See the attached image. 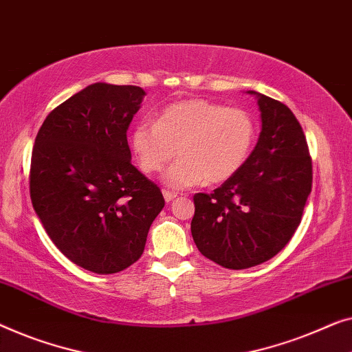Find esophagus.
Returning a JSON list of instances; mask_svg holds the SVG:
<instances>
[{"mask_svg": "<svg viewBox=\"0 0 352 352\" xmlns=\"http://www.w3.org/2000/svg\"><path fill=\"white\" fill-rule=\"evenodd\" d=\"M162 193H164V198H165L166 203L173 201V200H175V198L177 197V193H176V192H171V190H164Z\"/></svg>", "mask_w": 352, "mask_h": 352, "instance_id": "obj_1", "label": "esophagus"}]
</instances>
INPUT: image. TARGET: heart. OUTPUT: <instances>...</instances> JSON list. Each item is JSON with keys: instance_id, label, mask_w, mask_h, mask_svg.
Listing matches in <instances>:
<instances>
[{"instance_id": "b5f03b06", "label": "heart", "mask_w": 352, "mask_h": 352, "mask_svg": "<svg viewBox=\"0 0 352 352\" xmlns=\"http://www.w3.org/2000/svg\"><path fill=\"white\" fill-rule=\"evenodd\" d=\"M257 140V125L248 111L184 100L157 116L155 124L140 122L130 133V147L141 171L155 175L175 159L165 175L170 187L186 188L203 181L219 184L246 164Z\"/></svg>"}]
</instances>
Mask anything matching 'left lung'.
<instances>
[{
    "label": "left lung",
    "mask_w": 352,
    "mask_h": 352,
    "mask_svg": "<svg viewBox=\"0 0 352 352\" xmlns=\"http://www.w3.org/2000/svg\"><path fill=\"white\" fill-rule=\"evenodd\" d=\"M257 98L262 131L244 166L212 193L193 197L190 230L203 256L223 268L244 270L276 256L302 222L311 192L307 138L281 101Z\"/></svg>",
    "instance_id": "1"
}]
</instances>
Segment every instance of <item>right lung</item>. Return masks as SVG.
Segmentation results:
<instances>
[{
	"label": "right lung",
	"instance_id": "obj_1",
	"mask_svg": "<svg viewBox=\"0 0 352 352\" xmlns=\"http://www.w3.org/2000/svg\"><path fill=\"white\" fill-rule=\"evenodd\" d=\"M146 91L91 84L45 117L34 140L30 197L60 252L111 274L141 257L165 206L154 182L131 165L126 130Z\"/></svg>",
	"mask_w": 352,
	"mask_h": 352
}]
</instances>
